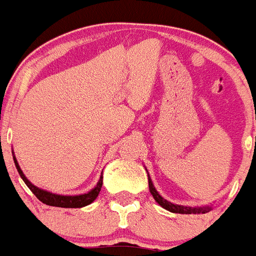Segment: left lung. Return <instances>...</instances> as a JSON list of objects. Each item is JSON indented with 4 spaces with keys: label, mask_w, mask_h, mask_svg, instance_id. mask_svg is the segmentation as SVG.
Masks as SVG:
<instances>
[{
    "label": "left lung",
    "mask_w": 256,
    "mask_h": 256,
    "mask_svg": "<svg viewBox=\"0 0 256 256\" xmlns=\"http://www.w3.org/2000/svg\"><path fill=\"white\" fill-rule=\"evenodd\" d=\"M149 176V175H148ZM149 191L153 195L154 200L162 206V208L168 209L172 213H182V214H196V213H206L210 210L209 206H198V208H192V206H178V204H172V202H168L166 199H164L160 194L157 192V190L154 188L153 182H152L150 176H149Z\"/></svg>",
    "instance_id": "1"
}]
</instances>
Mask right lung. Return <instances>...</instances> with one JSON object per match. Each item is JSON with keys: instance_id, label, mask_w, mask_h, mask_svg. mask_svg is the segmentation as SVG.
I'll list each match as a JSON object with an SVG mask.
<instances>
[{"instance_id": "obj_1", "label": "right lung", "mask_w": 256, "mask_h": 256, "mask_svg": "<svg viewBox=\"0 0 256 256\" xmlns=\"http://www.w3.org/2000/svg\"><path fill=\"white\" fill-rule=\"evenodd\" d=\"M14 158V164H16V168L18 170L20 178L23 179V182L26 183V186L28 187L32 194L36 196L38 199L40 200L44 204L50 206H60V208H82V206H86L88 204H92L96 198H98L100 188H102L103 184V175H100V179L98 180L96 186L94 188L90 190L88 194H82V195H74V196H66V195H57V194H52V192H48L46 190H42L36 186H34L28 179L26 178V175L23 174V171L19 168L18 162H16V157Z\"/></svg>"}]
</instances>
